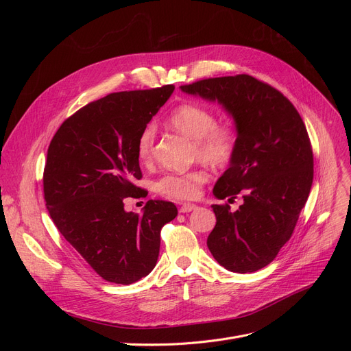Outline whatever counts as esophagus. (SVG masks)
I'll return each instance as SVG.
<instances>
[{
	"instance_id": "1",
	"label": "esophagus",
	"mask_w": 351,
	"mask_h": 351,
	"mask_svg": "<svg viewBox=\"0 0 351 351\" xmlns=\"http://www.w3.org/2000/svg\"><path fill=\"white\" fill-rule=\"evenodd\" d=\"M197 206L196 205H193V204H186V205H183V206H180V213H189V212H192V210H195Z\"/></svg>"
}]
</instances>
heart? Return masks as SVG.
I'll list each match as a JSON object with an SVG mask.
<instances>
[{
  "mask_svg": "<svg viewBox=\"0 0 351 351\" xmlns=\"http://www.w3.org/2000/svg\"><path fill=\"white\" fill-rule=\"evenodd\" d=\"M168 123L176 132L195 142V156L215 168H223L236 155L239 132L233 122H216L213 110L195 102L179 105L168 118ZM155 129L147 126L138 139V156L141 162L149 163L155 155ZM208 180L202 169L169 173L160 178L155 189L165 197L191 200L199 196L200 188Z\"/></svg>",
  "mask_w": 351,
  "mask_h": 351,
  "instance_id": "obj_1",
  "label": "heart"
}]
</instances>
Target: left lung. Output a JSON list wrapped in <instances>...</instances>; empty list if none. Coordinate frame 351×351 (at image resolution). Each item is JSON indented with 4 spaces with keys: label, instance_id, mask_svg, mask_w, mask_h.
Segmentation results:
<instances>
[{
    "label": "left lung",
    "instance_id": "8db88e82",
    "mask_svg": "<svg viewBox=\"0 0 351 351\" xmlns=\"http://www.w3.org/2000/svg\"><path fill=\"white\" fill-rule=\"evenodd\" d=\"M180 89L222 105L237 128L236 155L213 195H241L243 205L236 212L229 205H212L216 225L208 247L225 269L253 273L278 256L307 202L313 152L304 122L282 92L246 73L202 80Z\"/></svg>",
    "mask_w": 351,
    "mask_h": 351
}]
</instances>
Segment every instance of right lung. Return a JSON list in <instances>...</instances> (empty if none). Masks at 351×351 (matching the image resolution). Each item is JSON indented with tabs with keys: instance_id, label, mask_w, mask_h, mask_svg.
Returning a JSON list of instances; mask_svg holds the SVG:
<instances>
[{
	"instance_id": "obj_1",
	"label": "right lung",
	"mask_w": 351,
	"mask_h": 351,
	"mask_svg": "<svg viewBox=\"0 0 351 351\" xmlns=\"http://www.w3.org/2000/svg\"><path fill=\"white\" fill-rule=\"evenodd\" d=\"M175 86L115 92L69 117L53 135L44 169V199L55 226L106 282L131 285L156 265L160 229L178 215L166 200L143 213L123 199L143 189L138 139Z\"/></svg>"
}]
</instances>
